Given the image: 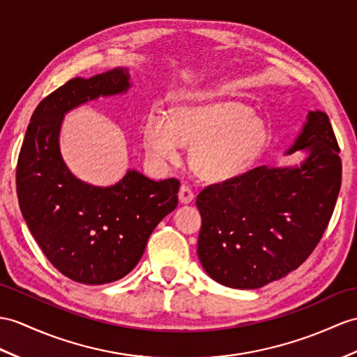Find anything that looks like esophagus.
Returning <instances> with one entry per match:
<instances>
[{
  "mask_svg": "<svg viewBox=\"0 0 357 357\" xmlns=\"http://www.w3.org/2000/svg\"><path fill=\"white\" fill-rule=\"evenodd\" d=\"M192 199H194V192L190 190V188L186 185H181L178 190V202L181 204H189Z\"/></svg>",
  "mask_w": 357,
  "mask_h": 357,
  "instance_id": "obj_1",
  "label": "esophagus"
}]
</instances>
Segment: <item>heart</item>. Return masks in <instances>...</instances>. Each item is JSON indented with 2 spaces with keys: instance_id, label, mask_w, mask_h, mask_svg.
<instances>
[{
  "instance_id": "1",
  "label": "heart",
  "mask_w": 357,
  "mask_h": 357,
  "mask_svg": "<svg viewBox=\"0 0 357 357\" xmlns=\"http://www.w3.org/2000/svg\"><path fill=\"white\" fill-rule=\"evenodd\" d=\"M144 149L158 165L177 163L181 145L199 177L224 183L250 169L269 141L265 119L244 102L212 100L186 102L168 115L154 112L142 128Z\"/></svg>"
}]
</instances>
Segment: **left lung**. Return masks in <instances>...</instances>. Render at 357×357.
Returning <instances> with one entry per match:
<instances>
[{"mask_svg":"<svg viewBox=\"0 0 357 357\" xmlns=\"http://www.w3.org/2000/svg\"><path fill=\"white\" fill-rule=\"evenodd\" d=\"M294 167H257L197 197L198 257L215 282L257 289L297 269L323 236L341 189L342 163L324 112L306 116L284 155Z\"/></svg>","mask_w":357,"mask_h":357,"instance_id":"obj_1","label":"left lung"}]
</instances>
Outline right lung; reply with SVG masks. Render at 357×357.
Masks as SVG:
<instances>
[{"mask_svg": "<svg viewBox=\"0 0 357 357\" xmlns=\"http://www.w3.org/2000/svg\"><path fill=\"white\" fill-rule=\"evenodd\" d=\"M130 88L126 68L73 78L39 102L21 146L16 189L24 220L50 262L83 284L116 282L132 271L178 202L176 178L154 181L128 169L102 188L77 178L63 162L59 137L66 113Z\"/></svg>", "mask_w": 357, "mask_h": 357, "instance_id": "1", "label": "right lung"}]
</instances>
